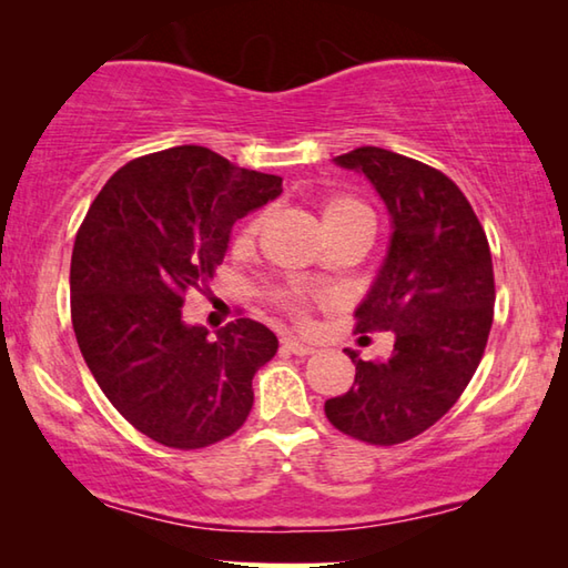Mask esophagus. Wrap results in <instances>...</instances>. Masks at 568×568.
<instances>
[{
  "instance_id": "1",
  "label": "esophagus",
  "mask_w": 568,
  "mask_h": 568,
  "mask_svg": "<svg viewBox=\"0 0 568 568\" xmlns=\"http://www.w3.org/2000/svg\"><path fill=\"white\" fill-rule=\"evenodd\" d=\"M283 348L295 353V355H303V358H305V355H313L315 353L313 345H307V343L297 341V338H291V335H287V338H283Z\"/></svg>"
}]
</instances>
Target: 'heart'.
Here are the masks:
<instances>
[{"label": "heart", "instance_id": "obj_1", "mask_svg": "<svg viewBox=\"0 0 568 568\" xmlns=\"http://www.w3.org/2000/svg\"><path fill=\"white\" fill-rule=\"evenodd\" d=\"M261 220H263V217H257V220H253V223L247 225L245 237L257 233V227H261ZM353 225L373 227V213L361 203V200L341 195V197H331L328 203L323 205V227H325V230H333V227H353Z\"/></svg>", "mask_w": 568, "mask_h": 568}]
</instances>
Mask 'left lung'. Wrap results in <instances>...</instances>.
<instances>
[{"label":"left lung","mask_w":568,"mask_h":568,"mask_svg":"<svg viewBox=\"0 0 568 568\" xmlns=\"http://www.w3.org/2000/svg\"><path fill=\"white\" fill-rule=\"evenodd\" d=\"M361 172L390 215V240L355 331H390L393 353L355 363V386L325 400L335 428L373 446L434 426L474 378L494 321V265L484 227L444 172L383 148L333 158Z\"/></svg>","instance_id":"left-lung-1"}]
</instances>
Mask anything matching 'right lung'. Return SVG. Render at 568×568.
Returning a JSON list of instances; mask_svg holds the SVG:
<instances>
[{
    "mask_svg": "<svg viewBox=\"0 0 568 568\" xmlns=\"http://www.w3.org/2000/svg\"><path fill=\"white\" fill-rule=\"evenodd\" d=\"M283 178L180 145L128 162L74 237L72 328L104 396L140 434L203 448L243 426L253 376L277 353L271 328L237 318L210 338L182 318V295L213 277L240 217Z\"/></svg>",
    "mask_w": 568,
    "mask_h": 568,
    "instance_id": "right-lung-1",
    "label": "right lung"
}]
</instances>
